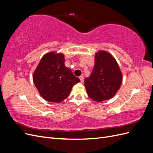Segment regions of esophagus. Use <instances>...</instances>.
<instances>
[{
	"instance_id": "34e87169",
	"label": "esophagus",
	"mask_w": 153,
	"mask_h": 153,
	"mask_svg": "<svg viewBox=\"0 0 153 153\" xmlns=\"http://www.w3.org/2000/svg\"><path fill=\"white\" fill-rule=\"evenodd\" d=\"M79 78H80V82H81L82 83L84 82V76H80L79 77Z\"/></svg>"
}]
</instances>
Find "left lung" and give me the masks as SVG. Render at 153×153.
<instances>
[{
    "label": "left lung",
    "mask_w": 153,
    "mask_h": 153,
    "mask_svg": "<svg viewBox=\"0 0 153 153\" xmlns=\"http://www.w3.org/2000/svg\"><path fill=\"white\" fill-rule=\"evenodd\" d=\"M122 81L123 74L112 55L104 50L96 52L93 70L84 81L89 98L98 102L111 99L119 89Z\"/></svg>",
    "instance_id": "1"
}]
</instances>
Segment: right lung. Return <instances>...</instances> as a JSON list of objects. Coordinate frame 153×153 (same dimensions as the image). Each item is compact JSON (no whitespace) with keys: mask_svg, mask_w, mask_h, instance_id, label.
I'll use <instances>...</instances> for the list:
<instances>
[{"mask_svg":"<svg viewBox=\"0 0 153 153\" xmlns=\"http://www.w3.org/2000/svg\"><path fill=\"white\" fill-rule=\"evenodd\" d=\"M64 61L62 53H47L33 73L32 79L39 94L49 102H61L70 94L73 85L80 82L65 66Z\"/></svg>","mask_w":153,"mask_h":153,"instance_id":"obj_1","label":"right lung"}]
</instances>
